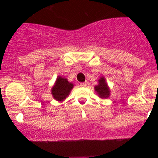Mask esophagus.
Instances as JSON below:
<instances>
[{"label": "esophagus", "instance_id": "1", "mask_svg": "<svg viewBox=\"0 0 158 158\" xmlns=\"http://www.w3.org/2000/svg\"><path fill=\"white\" fill-rule=\"evenodd\" d=\"M87 85V83L86 82H81L80 83V86L81 87H85Z\"/></svg>", "mask_w": 158, "mask_h": 158}]
</instances>
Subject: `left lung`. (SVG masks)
<instances>
[{
  "mask_svg": "<svg viewBox=\"0 0 158 158\" xmlns=\"http://www.w3.org/2000/svg\"><path fill=\"white\" fill-rule=\"evenodd\" d=\"M97 85L94 87V90L97 92L98 96L102 99H107L110 96V89L108 88V84L106 81V79L102 77L98 81Z\"/></svg>",
  "mask_w": 158,
  "mask_h": 158,
  "instance_id": "obj_1",
  "label": "left lung"
}]
</instances>
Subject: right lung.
<instances>
[{
  "instance_id": "obj_1",
  "label": "right lung",
  "mask_w": 158,
  "mask_h": 158,
  "mask_svg": "<svg viewBox=\"0 0 158 158\" xmlns=\"http://www.w3.org/2000/svg\"><path fill=\"white\" fill-rule=\"evenodd\" d=\"M73 88V83L69 82L66 78L58 77L55 85L52 88V97L57 101H63L70 94V90Z\"/></svg>"
}]
</instances>
